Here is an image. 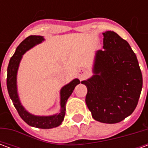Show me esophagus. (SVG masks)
<instances>
[{"label": "esophagus", "instance_id": "34e87169", "mask_svg": "<svg viewBox=\"0 0 148 148\" xmlns=\"http://www.w3.org/2000/svg\"><path fill=\"white\" fill-rule=\"evenodd\" d=\"M87 74H88V73H87V71L86 69H84V68L80 69V70L78 71V72H77V75H78V77H80V78H83V77H85L87 75Z\"/></svg>", "mask_w": 148, "mask_h": 148}]
</instances>
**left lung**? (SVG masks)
Listing matches in <instances>:
<instances>
[{"label":"left lung","instance_id":"8db88e82","mask_svg":"<svg viewBox=\"0 0 148 148\" xmlns=\"http://www.w3.org/2000/svg\"><path fill=\"white\" fill-rule=\"evenodd\" d=\"M103 48L97 52L94 75L82 82L86 103L94 120L116 124L131 115L140 98L143 77L136 55L114 32L103 33Z\"/></svg>","mask_w":148,"mask_h":148}]
</instances>
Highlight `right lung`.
I'll return each instance as SVG.
<instances>
[{
    "label": "right lung",
    "instance_id": "obj_1",
    "mask_svg": "<svg viewBox=\"0 0 148 148\" xmlns=\"http://www.w3.org/2000/svg\"><path fill=\"white\" fill-rule=\"evenodd\" d=\"M43 40V38L41 36H30L27 37L24 41L21 42L16 50L14 55L12 56L8 66V74H7V89L10 98L12 101L15 108L17 110L18 113L23 120L28 125L32 127H39V128H53L58 127L62 124L64 120L66 114V103L71 94L73 93L75 86L77 84L80 83L78 79H74L71 83L62 87L61 90V112L57 115L51 116H36L28 113L24 107L21 106L19 101L16 90V73H17L18 66L21 61L22 55L33 47L36 44H38Z\"/></svg>",
    "mask_w": 148,
    "mask_h": 148
}]
</instances>
